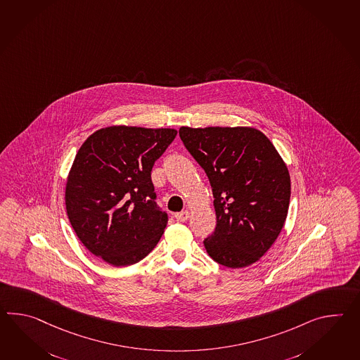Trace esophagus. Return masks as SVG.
I'll use <instances>...</instances> for the list:
<instances>
[{"label":"esophagus","instance_id":"obj_1","mask_svg":"<svg viewBox=\"0 0 360 360\" xmlns=\"http://www.w3.org/2000/svg\"><path fill=\"white\" fill-rule=\"evenodd\" d=\"M174 217H176V221H179V222H186V221L190 218V212H188V210H184V212L176 213Z\"/></svg>","mask_w":360,"mask_h":360}]
</instances>
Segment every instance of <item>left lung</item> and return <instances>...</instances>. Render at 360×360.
<instances>
[{
	"mask_svg": "<svg viewBox=\"0 0 360 360\" xmlns=\"http://www.w3.org/2000/svg\"><path fill=\"white\" fill-rule=\"evenodd\" d=\"M186 148L205 170L214 196L217 226L204 245L230 269L257 262L287 218L290 176L270 139L249 127L179 129Z\"/></svg>",
	"mask_w": 360,
	"mask_h": 360,
	"instance_id": "left-lung-1",
	"label": "left lung"
}]
</instances>
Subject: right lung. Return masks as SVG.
I'll use <instances>...</instances> for the list:
<instances>
[{
    "mask_svg": "<svg viewBox=\"0 0 360 360\" xmlns=\"http://www.w3.org/2000/svg\"><path fill=\"white\" fill-rule=\"evenodd\" d=\"M176 129L108 127L82 143L65 184V209L81 243L104 262H139L159 243L168 214L156 204L155 161Z\"/></svg>",
    "mask_w": 360,
    "mask_h": 360,
    "instance_id": "1",
    "label": "right lung"
}]
</instances>
